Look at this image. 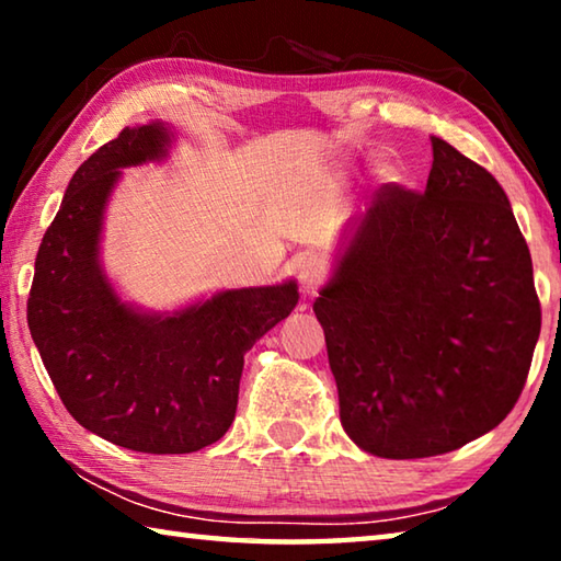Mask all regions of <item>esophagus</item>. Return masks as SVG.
I'll use <instances>...</instances> for the list:
<instances>
[{"label": "esophagus", "mask_w": 561, "mask_h": 561, "mask_svg": "<svg viewBox=\"0 0 561 561\" xmlns=\"http://www.w3.org/2000/svg\"><path fill=\"white\" fill-rule=\"evenodd\" d=\"M294 274H297L304 291L314 294L327 279V264L324 260H319L317 254H301V257L294 262Z\"/></svg>", "instance_id": "obj_1"}]
</instances>
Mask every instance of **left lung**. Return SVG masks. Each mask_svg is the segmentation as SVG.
I'll list each match as a JSON object with an SVG mask.
<instances>
[{
    "instance_id": "left-lung-1",
    "label": "left lung",
    "mask_w": 561,
    "mask_h": 561,
    "mask_svg": "<svg viewBox=\"0 0 561 561\" xmlns=\"http://www.w3.org/2000/svg\"><path fill=\"white\" fill-rule=\"evenodd\" d=\"M423 193L376 190L319 291L341 425L391 460L462 448L525 388L542 309L505 190L431 138Z\"/></svg>"
}]
</instances>
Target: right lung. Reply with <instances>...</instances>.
<instances>
[{"mask_svg": "<svg viewBox=\"0 0 561 561\" xmlns=\"http://www.w3.org/2000/svg\"><path fill=\"white\" fill-rule=\"evenodd\" d=\"M163 123L123 128L76 170L34 264L26 321L56 393L121 448L178 455L220 440L244 354L297 307V284L215 294L170 317L140 314L101 272L103 210L118 168L168 153Z\"/></svg>", "mask_w": 561, "mask_h": 561, "instance_id": "right-lung-1", "label": "right lung"}]
</instances>
